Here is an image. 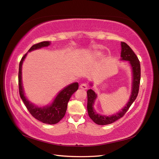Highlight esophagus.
<instances>
[{
    "label": "esophagus",
    "instance_id": "obj_1",
    "mask_svg": "<svg viewBox=\"0 0 159 159\" xmlns=\"http://www.w3.org/2000/svg\"><path fill=\"white\" fill-rule=\"evenodd\" d=\"M80 88L82 89H84V90H85V89H87V85L86 83H82L80 85Z\"/></svg>",
    "mask_w": 159,
    "mask_h": 159
}]
</instances>
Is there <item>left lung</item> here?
Masks as SVG:
<instances>
[{"instance_id": "8db88e82", "label": "left lung", "mask_w": 159, "mask_h": 159, "mask_svg": "<svg viewBox=\"0 0 159 159\" xmlns=\"http://www.w3.org/2000/svg\"><path fill=\"white\" fill-rule=\"evenodd\" d=\"M121 60L129 61L131 64L133 72V83H132V95L129 98V101L126 105V106L122 109V111L117 113L115 115L111 116H101L94 110L93 109V104L97 97L95 93L92 89H89L87 91V111L89 116L90 118L98 125H107L113 123V122L120 119L123 117L125 113L128 111L129 108L131 106L134 101L136 100L138 94L140 83V76H141V69L140 61L138 60L137 56L132 50L128 45L121 42Z\"/></svg>"}]
</instances>
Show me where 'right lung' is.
Instances as JSON below:
<instances>
[{
	"instance_id": "add662e5",
	"label": "right lung",
	"mask_w": 159,
	"mask_h": 159,
	"mask_svg": "<svg viewBox=\"0 0 159 159\" xmlns=\"http://www.w3.org/2000/svg\"><path fill=\"white\" fill-rule=\"evenodd\" d=\"M50 44V42H42L34 44L32 46L28 52H31L32 50L39 49L42 47L48 46ZM27 54L24 55L20 61L19 68V75H18V80H19V95L24 104L26 106L27 110L30 111L31 115L33 116L36 120L43 122L44 124H55L62 120L65 113L66 111L68 102L70 100L72 95L75 91L78 90L79 89V83H74L68 87H65L62 91H61L58 95H57L54 102L50 106L44 107H38L35 106L34 105L28 101L25 95L22 87L21 82V67L22 64L24 59H25Z\"/></svg>"
}]
</instances>
